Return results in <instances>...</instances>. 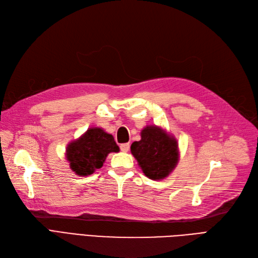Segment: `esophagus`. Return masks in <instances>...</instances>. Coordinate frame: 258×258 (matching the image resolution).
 I'll return each mask as SVG.
<instances>
[{"label": "esophagus", "mask_w": 258, "mask_h": 258, "mask_svg": "<svg viewBox=\"0 0 258 258\" xmlns=\"http://www.w3.org/2000/svg\"><path fill=\"white\" fill-rule=\"evenodd\" d=\"M120 149H121L122 152H128V150H130V144H122L120 146Z\"/></svg>", "instance_id": "esophagus-1"}]
</instances>
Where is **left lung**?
<instances>
[{"mask_svg": "<svg viewBox=\"0 0 258 258\" xmlns=\"http://www.w3.org/2000/svg\"><path fill=\"white\" fill-rule=\"evenodd\" d=\"M141 139L134 141L131 152L149 179L163 180L168 177L179 162L178 141L171 134L156 125L141 130Z\"/></svg>", "mask_w": 258, "mask_h": 258, "instance_id": "obj_1", "label": "left lung"}]
</instances>
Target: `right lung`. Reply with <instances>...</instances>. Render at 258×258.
<instances>
[{
  "instance_id": "right-lung-1",
  "label": "right lung",
  "mask_w": 258,
  "mask_h": 258,
  "mask_svg": "<svg viewBox=\"0 0 258 258\" xmlns=\"http://www.w3.org/2000/svg\"><path fill=\"white\" fill-rule=\"evenodd\" d=\"M119 151L111 134L101 127H90L79 138L71 141L65 156L71 169L77 176L85 177L101 168L108 154Z\"/></svg>"
}]
</instances>
